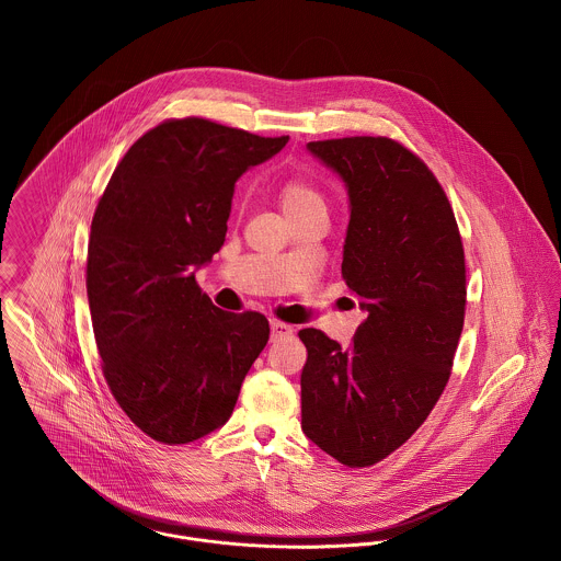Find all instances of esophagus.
I'll return each mask as SVG.
<instances>
[{
    "instance_id": "obj_1",
    "label": "esophagus",
    "mask_w": 561,
    "mask_h": 561,
    "mask_svg": "<svg viewBox=\"0 0 561 561\" xmlns=\"http://www.w3.org/2000/svg\"><path fill=\"white\" fill-rule=\"evenodd\" d=\"M270 328H272V339H285V336L294 334V328L285 321L272 320L270 321Z\"/></svg>"
}]
</instances>
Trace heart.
I'll return each mask as SVG.
<instances>
[{
  "label": "heart",
  "mask_w": 561,
  "mask_h": 561,
  "mask_svg": "<svg viewBox=\"0 0 561 561\" xmlns=\"http://www.w3.org/2000/svg\"><path fill=\"white\" fill-rule=\"evenodd\" d=\"M278 203L287 218L300 216L311 209H325V198L320 187L307 176H289L278 187Z\"/></svg>",
  "instance_id": "b5f03b06"
}]
</instances>
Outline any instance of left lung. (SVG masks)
Returning <instances> with one entry per match:
<instances>
[{
  "label": "left lung",
  "instance_id": "8db88e82",
  "mask_svg": "<svg viewBox=\"0 0 561 561\" xmlns=\"http://www.w3.org/2000/svg\"><path fill=\"white\" fill-rule=\"evenodd\" d=\"M350 194L341 276L365 321L347 350L316 328L307 345L302 430L350 469L391 456L443 396L467 311V265L451 203L401 142L352 136L309 142Z\"/></svg>",
  "mask_w": 561,
  "mask_h": 561
}]
</instances>
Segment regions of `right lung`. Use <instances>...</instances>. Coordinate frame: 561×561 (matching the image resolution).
Wrapping results in <instances>:
<instances>
[{
    "label": "right lung",
    "instance_id": "obj_1",
    "mask_svg": "<svg viewBox=\"0 0 561 561\" xmlns=\"http://www.w3.org/2000/svg\"><path fill=\"white\" fill-rule=\"evenodd\" d=\"M287 140L168 118L129 147L99 198L85 289L101 369L129 421L158 443L185 445L225 425L270 339L265 316L211 305L192 267L225 243L236 181Z\"/></svg>",
    "mask_w": 561,
    "mask_h": 561
}]
</instances>
